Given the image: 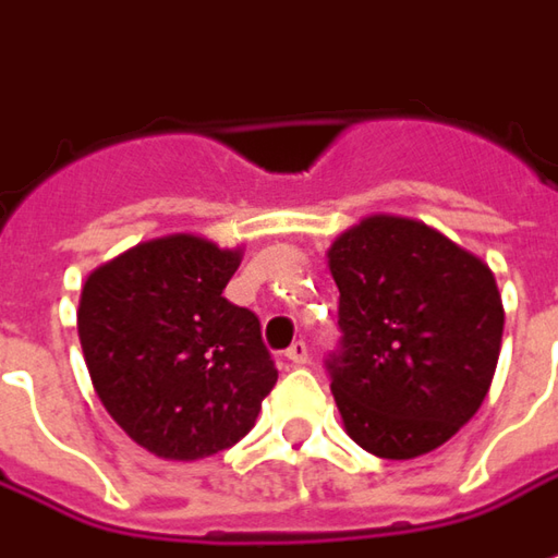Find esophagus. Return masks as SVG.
<instances>
[{
  "mask_svg": "<svg viewBox=\"0 0 558 558\" xmlns=\"http://www.w3.org/2000/svg\"><path fill=\"white\" fill-rule=\"evenodd\" d=\"M287 361L293 364V367H302V364H308V345L305 342H293L290 349H287Z\"/></svg>",
  "mask_w": 558,
  "mask_h": 558,
  "instance_id": "obj_1",
  "label": "esophagus"
}]
</instances>
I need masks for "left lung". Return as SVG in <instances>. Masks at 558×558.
<instances>
[{
  "instance_id": "obj_1",
  "label": "left lung",
  "mask_w": 558,
  "mask_h": 558,
  "mask_svg": "<svg viewBox=\"0 0 558 558\" xmlns=\"http://www.w3.org/2000/svg\"><path fill=\"white\" fill-rule=\"evenodd\" d=\"M339 287L330 392L349 438L386 460L441 448L482 408L504 302L485 262L404 216H367L327 250Z\"/></svg>"
}]
</instances>
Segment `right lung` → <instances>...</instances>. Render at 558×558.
Here are the masks:
<instances>
[{
  "instance_id": "right-lung-1",
  "label": "right lung",
  "mask_w": 558,
  "mask_h": 558,
  "mask_svg": "<svg viewBox=\"0 0 558 558\" xmlns=\"http://www.w3.org/2000/svg\"><path fill=\"white\" fill-rule=\"evenodd\" d=\"M241 250L166 234L98 265L76 330L92 386L135 445L203 460L253 429L278 371L259 317L221 296Z\"/></svg>"
}]
</instances>
